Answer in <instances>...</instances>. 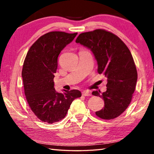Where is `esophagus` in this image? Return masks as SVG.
Instances as JSON below:
<instances>
[{
	"label": "esophagus",
	"mask_w": 154,
	"mask_h": 154,
	"mask_svg": "<svg viewBox=\"0 0 154 154\" xmlns=\"http://www.w3.org/2000/svg\"><path fill=\"white\" fill-rule=\"evenodd\" d=\"M82 95L84 96H91V94L90 93V92H88V91L84 90L82 92Z\"/></svg>",
	"instance_id": "34e87169"
}]
</instances>
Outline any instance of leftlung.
<instances>
[{
	"instance_id": "8db88e82",
	"label": "left lung",
	"mask_w": 154,
	"mask_h": 154,
	"mask_svg": "<svg viewBox=\"0 0 154 154\" xmlns=\"http://www.w3.org/2000/svg\"><path fill=\"white\" fill-rule=\"evenodd\" d=\"M75 42L92 51L98 72L107 78L106 92H92L105 102L103 109L96 115L103 119L119 116L131 102L137 82L136 66L129 49L118 36L102 29L80 34Z\"/></svg>"
}]
</instances>
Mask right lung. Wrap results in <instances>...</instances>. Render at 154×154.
Instances as JSON below:
<instances>
[{"label":"right lung","instance_id":"obj_1","mask_svg":"<svg viewBox=\"0 0 154 154\" xmlns=\"http://www.w3.org/2000/svg\"><path fill=\"white\" fill-rule=\"evenodd\" d=\"M77 35L59 31L46 33L30 47L26 56L22 72L25 96L31 110L42 122L60 121L72 101L82 96L77 90L57 92L54 82L59 54Z\"/></svg>","mask_w":154,"mask_h":154}]
</instances>
